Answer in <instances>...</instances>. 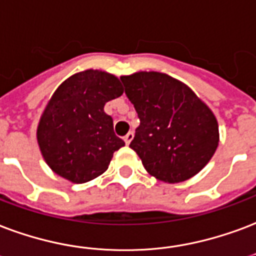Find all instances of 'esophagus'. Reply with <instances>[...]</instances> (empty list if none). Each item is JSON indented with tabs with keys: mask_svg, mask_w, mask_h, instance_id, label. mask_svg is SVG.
<instances>
[{
	"mask_svg": "<svg viewBox=\"0 0 256 256\" xmlns=\"http://www.w3.org/2000/svg\"><path fill=\"white\" fill-rule=\"evenodd\" d=\"M134 132L130 130V132H128L126 136H124V142H126V144H130V142H132V139H134Z\"/></svg>",
	"mask_w": 256,
	"mask_h": 256,
	"instance_id": "1",
	"label": "esophagus"
}]
</instances>
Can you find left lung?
I'll use <instances>...</instances> for the list:
<instances>
[{"instance_id": "1", "label": "left lung", "mask_w": 256, "mask_h": 256, "mask_svg": "<svg viewBox=\"0 0 256 256\" xmlns=\"http://www.w3.org/2000/svg\"><path fill=\"white\" fill-rule=\"evenodd\" d=\"M140 126L130 147L156 180L178 184L198 174L218 146V124L184 82L158 71L122 76Z\"/></svg>"}]
</instances>
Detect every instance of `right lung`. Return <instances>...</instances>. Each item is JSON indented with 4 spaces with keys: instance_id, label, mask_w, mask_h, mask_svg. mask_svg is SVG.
<instances>
[{
    "instance_id": "right-lung-1",
    "label": "right lung",
    "mask_w": 256,
    "mask_h": 256,
    "mask_svg": "<svg viewBox=\"0 0 256 256\" xmlns=\"http://www.w3.org/2000/svg\"><path fill=\"white\" fill-rule=\"evenodd\" d=\"M124 93L120 80L101 70L80 71L59 84L38 126V144L55 174L84 184L106 172L113 152L124 146L104 112Z\"/></svg>"
}]
</instances>
